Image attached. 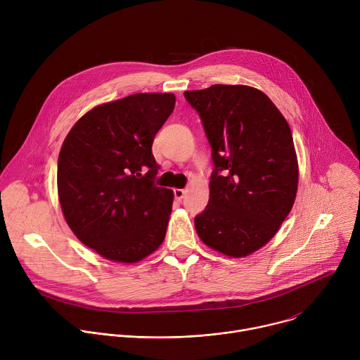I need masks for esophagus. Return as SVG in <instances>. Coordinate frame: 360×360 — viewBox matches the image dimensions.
Wrapping results in <instances>:
<instances>
[{
  "label": "esophagus",
  "instance_id": "esophagus-1",
  "mask_svg": "<svg viewBox=\"0 0 360 360\" xmlns=\"http://www.w3.org/2000/svg\"><path fill=\"white\" fill-rule=\"evenodd\" d=\"M185 193H186L185 189H174V195H175V198L179 199V200L185 196Z\"/></svg>",
  "mask_w": 360,
  "mask_h": 360
}]
</instances>
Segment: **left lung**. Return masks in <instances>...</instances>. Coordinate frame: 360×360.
I'll use <instances>...</instances> for the list:
<instances>
[{"label": "left lung", "mask_w": 360, "mask_h": 360, "mask_svg": "<svg viewBox=\"0 0 360 360\" xmlns=\"http://www.w3.org/2000/svg\"><path fill=\"white\" fill-rule=\"evenodd\" d=\"M212 149L210 202L195 217L205 245L242 258L269 242L297 191L290 128L274 102L246 85L184 92Z\"/></svg>", "instance_id": "obj_1"}]
</instances>
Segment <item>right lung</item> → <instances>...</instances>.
<instances>
[{
	"instance_id": "right-lung-1",
	"label": "right lung",
	"mask_w": 360,
	"mask_h": 360,
	"mask_svg": "<svg viewBox=\"0 0 360 360\" xmlns=\"http://www.w3.org/2000/svg\"><path fill=\"white\" fill-rule=\"evenodd\" d=\"M174 94H134L95 107L67 135L58 157V196L68 226L107 259L134 264L164 240L174 193L155 185L157 132Z\"/></svg>"
}]
</instances>
